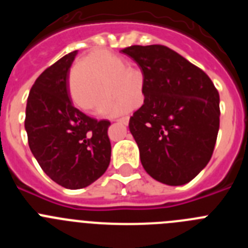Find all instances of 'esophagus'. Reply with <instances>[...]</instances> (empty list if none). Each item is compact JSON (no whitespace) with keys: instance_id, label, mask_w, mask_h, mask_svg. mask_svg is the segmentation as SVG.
<instances>
[{"instance_id":"esophagus-1","label":"esophagus","mask_w":248,"mask_h":248,"mask_svg":"<svg viewBox=\"0 0 248 248\" xmlns=\"http://www.w3.org/2000/svg\"><path fill=\"white\" fill-rule=\"evenodd\" d=\"M118 123H122V124H124V125H128L129 123V117H123V118H119V119H117Z\"/></svg>"}]
</instances>
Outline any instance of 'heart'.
Masks as SVG:
<instances>
[{
  "label": "heart",
  "mask_w": 248,
  "mask_h": 248,
  "mask_svg": "<svg viewBox=\"0 0 248 248\" xmlns=\"http://www.w3.org/2000/svg\"><path fill=\"white\" fill-rule=\"evenodd\" d=\"M124 59L114 54L97 50L79 61L69 80L71 97L77 107L87 113H94L100 105L113 97V85L119 94L117 102L103 110L122 114L135 108L141 93L143 79L139 73L129 72Z\"/></svg>",
  "instance_id": "b5f03b06"
}]
</instances>
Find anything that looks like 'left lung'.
<instances>
[{"label":"left lung","mask_w":248,"mask_h":248,"mask_svg":"<svg viewBox=\"0 0 248 248\" xmlns=\"http://www.w3.org/2000/svg\"><path fill=\"white\" fill-rule=\"evenodd\" d=\"M143 73L144 104L129 120L145 171L179 186L207 165L220 128V95L210 77L166 46L120 50Z\"/></svg>","instance_id":"8db88e82"}]
</instances>
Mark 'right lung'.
<instances>
[{
    "label": "right lung",
    "mask_w": 248,
    "mask_h": 248,
    "mask_svg": "<svg viewBox=\"0 0 248 248\" xmlns=\"http://www.w3.org/2000/svg\"><path fill=\"white\" fill-rule=\"evenodd\" d=\"M77 50L48 67L32 85L26 107L28 145L39 166L65 189L98 180L110 163L109 120H97L73 107L69 69Z\"/></svg>",
    "instance_id": "obj_1"
}]
</instances>
